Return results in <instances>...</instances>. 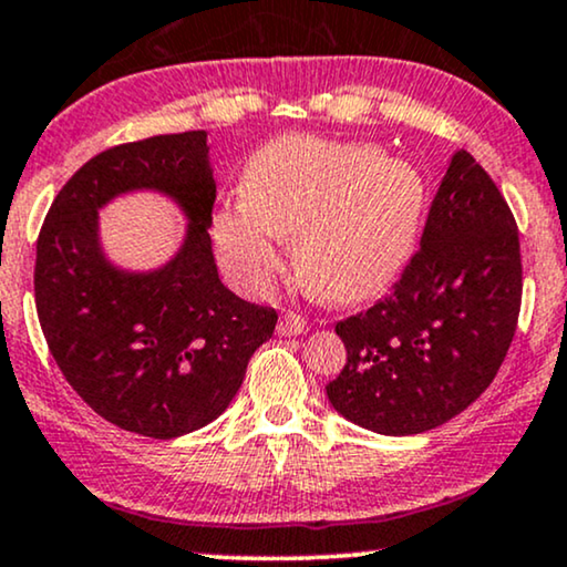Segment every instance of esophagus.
Instances as JSON below:
<instances>
[{"instance_id": "34e87169", "label": "esophagus", "mask_w": 567, "mask_h": 567, "mask_svg": "<svg viewBox=\"0 0 567 567\" xmlns=\"http://www.w3.org/2000/svg\"><path fill=\"white\" fill-rule=\"evenodd\" d=\"M303 332H309V322H306L303 317H298V313H282L277 322V336L282 338H290V336H303Z\"/></svg>"}]
</instances>
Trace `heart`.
Listing matches in <instances>:
<instances>
[{
  "mask_svg": "<svg viewBox=\"0 0 567 567\" xmlns=\"http://www.w3.org/2000/svg\"><path fill=\"white\" fill-rule=\"evenodd\" d=\"M425 216V179L367 142L288 134L243 172V200L214 214L218 261L243 292L261 296L285 269L282 235H298V275L330 303H359L393 282Z\"/></svg>",
  "mask_w": 567,
  "mask_h": 567,
  "instance_id": "heart-1",
  "label": "heart"
}]
</instances>
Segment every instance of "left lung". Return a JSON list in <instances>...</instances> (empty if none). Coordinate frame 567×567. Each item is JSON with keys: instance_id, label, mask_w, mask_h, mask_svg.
<instances>
[{"instance_id": "8db88e82", "label": "left lung", "mask_w": 567, "mask_h": 567, "mask_svg": "<svg viewBox=\"0 0 567 567\" xmlns=\"http://www.w3.org/2000/svg\"><path fill=\"white\" fill-rule=\"evenodd\" d=\"M520 296L513 210L456 150L391 296L336 324L346 367L327 385L332 409L380 435H417L456 417L499 372Z\"/></svg>"}]
</instances>
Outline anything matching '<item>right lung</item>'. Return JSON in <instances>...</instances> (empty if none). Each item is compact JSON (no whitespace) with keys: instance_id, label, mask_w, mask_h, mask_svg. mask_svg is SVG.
Segmentation results:
<instances>
[{"instance_id":"add662e5","label":"right lung","mask_w":567,"mask_h":567,"mask_svg":"<svg viewBox=\"0 0 567 567\" xmlns=\"http://www.w3.org/2000/svg\"><path fill=\"white\" fill-rule=\"evenodd\" d=\"M134 192L166 196L185 216L181 248L155 270H126L101 245L99 210ZM214 200L208 134L150 136L84 163L39 231L33 292L47 346L73 391L124 431L179 439L214 422L275 332V309L218 279Z\"/></svg>"}]
</instances>
